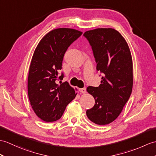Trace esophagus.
Wrapping results in <instances>:
<instances>
[{"label": "esophagus", "instance_id": "1", "mask_svg": "<svg viewBox=\"0 0 156 156\" xmlns=\"http://www.w3.org/2000/svg\"><path fill=\"white\" fill-rule=\"evenodd\" d=\"M79 91H80V92H81L82 94H85L86 92V88H79Z\"/></svg>", "mask_w": 156, "mask_h": 156}]
</instances>
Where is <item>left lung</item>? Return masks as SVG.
Listing matches in <instances>:
<instances>
[{"mask_svg": "<svg viewBox=\"0 0 156 156\" xmlns=\"http://www.w3.org/2000/svg\"><path fill=\"white\" fill-rule=\"evenodd\" d=\"M84 37L92 47L96 70L103 74L98 87L87 88L95 104L86 115L95 124L106 125L118 117L132 94L131 53L125 39L115 29L97 28L86 31Z\"/></svg>", "mask_w": 156, "mask_h": 156, "instance_id": "1", "label": "left lung"}]
</instances>
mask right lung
<instances>
[{
  "instance_id": "add662e5",
  "label": "right lung",
  "mask_w": 156,
  "mask_h": 156,
  "mask_svg": "<svg viewBox=\"0 0 156 156\" xmlns=\"http://www.w3.org/2000/svg\"><path fill=\"white\" fill-rule=\"evenodd\" d=\"M82 32L72 28H57L46 34L35 49L28 78V94L31 106L42 120L59 119L76 93L60 74L64 54Z\"/></svg>"
}]
</instances>
